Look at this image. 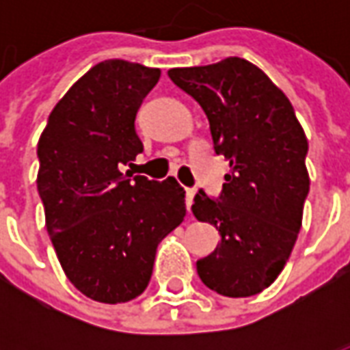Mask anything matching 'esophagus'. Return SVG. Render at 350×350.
<instances>
[{
	"mask_svg": "<svg viewBox=\"0 0 350 350\" xmlns=\"http://www.w3.org/2000/svg\"><path fill=\"white\" fill-rule=\"evenodd\" d=\"M195 189H187L185 191V206H187V210L191 212V204H193V198H195Z\"/></svg>",
	"mask_w": 350,
	"mask_h": 350,
	"instance_id": "1",
	"label": "esophagus"
}]
</instances>
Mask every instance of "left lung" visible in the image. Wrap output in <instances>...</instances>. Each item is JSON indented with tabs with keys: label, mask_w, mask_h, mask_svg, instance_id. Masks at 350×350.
<instances>
[{
	"label": "left lung",
	"mask_w": 350,
	"mask_h": 350,
	"mask_svg": "<svg viewBox=\"0 0 350 350\" xmlns=\"http://www.w3.org/2000/svg\"><path fill=\"white\" fill-rule=\"evenodd\" d=\"M168 77L204 110L213 152L230 167L217 200L202 189L195 195V217L221 236L215 251L197 260L198 278L228 298L262 293L300 232L308 138L285 93L247 59L170 69Z\"/></svg>",
	"instance_id": "left-lung-1"
}]
</instances>
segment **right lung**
Segmentation results:
<instances>
[{
  "label": "right lung",
  "instance_id": "obj_1",
  "mask_svg": "<svg viewBox=\"0 0 350 350\" xmlns=\"http://www.w3.org/2000/svg\"><path fill=\"white\" fill-rule=\"evenodd\" d=\"M159 77L125 59L100 62L54 107L37 144V191L59 264L103 304L144 293L157 245L185 217L174 178L122 172L144 150L135 118Z\"/></svg>",
  "mask_w": 350,
  "mask_h": 350
}]
</instances>
